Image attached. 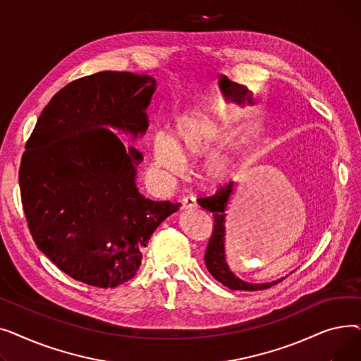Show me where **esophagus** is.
Wrapping results in <instances>:
<instances>
[{
  "label": "esophagus",
  "instance_id": "1",
  "mask_svg": "<svg viewBox=\"0 0 361 361\" xmlns=\"http://www.w3.org/2000/svg\"><path fill=\"white\" fill-rule=\"evenodd\" d=\"M197 204H196V197H193V196H185V197H183V200H181V209H193V207H196Z\"/></svg>",
  "mask_w": 361,
  "mask_h": 361
}]
</instances>
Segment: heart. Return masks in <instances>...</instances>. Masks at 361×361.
Listing matches in <instances>:
<instances>
[{"instance_id":"b5f03b06","label":"heart","mask_w":361,"mask_h":361,"mask_svg":"<svg viewBox=\"0 0 361 361\" xmlns=\"http://www.w3.org/2000/svg\"><path fill=\"white\" fill-rule=\"evenodd\" d=\"M224 121L211 109H196L183 116L176 128V140L165 131L154 136V161L165 176H180L184 158H196L209 154L222 136ZM228 171V161L215 158L207 165L211 178H222Z\"/></svg>"}]
</instances>
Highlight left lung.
<instances>
[{"label":"left lung","instance_id":"left-lung-1","mask_svg":"<svg viewBox=\"0 0 361 361\" xmlns=\"http://www.w3.org/2000/svg\"><path fill=\"white\" fill-rule=\"evenodd\" d=\"M235 183H230L228 185L222 187L214 196L199 199V204L204 211L211 212L215 218L214 224V233L207 244V249L204 253V263L207 271L211 275L219 281L222 286L228 287L230 290L238 291H257L269 288L275 283L281 282L283 278H279L272 282H263V283H252L240 279L235 274L231 272L228 263L225 259V216H226V207H228L230 199L234 193Z\"/></svg>","mask_w":361,"mask_h":361}]
</instances>
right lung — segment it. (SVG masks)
<instances>
[{"label": "right lung", "mask_w": 361, "mask_h": 361, "mask_svg": "<svg viewBox=\"0 0 361 361\" xmlns=\"http://www.w3.org/2000/svg\"><path fill=\"white\" fill-rule=\"evenodd\" d=\"M157 80L99 71L56 92L26 143L18 183L30 234L56 268L92 287L114 288L136 275L142 252L180 203L155 202L137 188Z\"/></svg>", "instance_id": "1"}]
</instances>
